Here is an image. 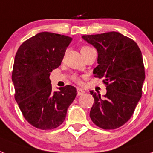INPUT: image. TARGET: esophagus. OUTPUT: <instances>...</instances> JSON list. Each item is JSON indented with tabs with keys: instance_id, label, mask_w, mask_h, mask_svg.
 Returning <instances> with one entry per match:
<instances>
[{
	"instance_id": "esophagus-1",
	"label": "esophagus",
	"mask_w": 153,
	"mask_h": 153,
	"mask_svg": "<svg viewBox=\"0 0 153 153\" xmlns=\"http://www.w3.org/2000/svg\"><path fill=\"white\" fill-rule=\"evenodd\" d=\"M85 93V92L83 89H80V88H77V95L78 96L82 95V94H84Z\"/></svg>"
}]
</instances>
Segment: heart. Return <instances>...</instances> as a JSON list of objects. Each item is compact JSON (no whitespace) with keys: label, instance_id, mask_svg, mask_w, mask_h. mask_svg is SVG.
I'll return each instance as SVG.
<instances>
[{"label":"heart","instance_id":"1","mask_svg":"<svg viewBox=\"0 0 153 153\" xmlns=\"http://www.w3.org/2000/svg\"><path fill=\"white\" fill-rule=\"evenodd\" d=\"M92 48H90V47H88V46H82L81 48H80V53H84V52H86V51L89 50V49H91ZM74 80L76 81V82L80 83V80L78 79L77 77H74Z\"/></svg>","mask_w":153,"mask_h":153}]
</instances>
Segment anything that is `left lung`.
<instances>
[{"mask_svg": "<svg viewBox=\"0 0 153 153\" xmlns=\"http://www.w3.org/2000/svg\"><path fill=\"white\" fill-rule=\"evenodd\" d=\"M97 50L93 74L103 80L107 93L91 94L94 104L90 118L103 129H115L131 118L142 95L145 79L141 51L132 39L117 32L82 36Z\"/></svg>", "mask_w": 153, "mask_h": 153, "instance_id": "1", "label": "left lung"}]
</instances>
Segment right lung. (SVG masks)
I'll list each match as a JSON object with an SVG mask.
<instances>
[{"label": "right lung", "mask_w": 153, "mask_h": 153, "mask_svg": "<svg viewBox=\"0 0 153 153\" xmlns=\"http://www.w3.org/2000/svg\"><path fill=\"white\" fill-rule=\"evenodd\" d=\"M71 41L69 36L42 32L25 41L15 56L12 73L15 100L26 120L40 129L60 126L77 94L72 85L53 92L49 79Z\"/></svg>", "instance_id": "1"}]
</instances>
